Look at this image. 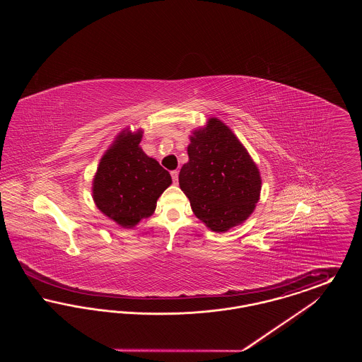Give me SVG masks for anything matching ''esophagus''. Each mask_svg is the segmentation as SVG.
<instances>
[{"label": "esophagus", "mask_w": 362, "mask_h": 362, "mask_svg": "<svg viewBox=\"0 0 362 362\" xmlns=\"http://www.w3.org/2000/svg\"><path fill=\"white\" fill-rule=\"evenodd\" d=\"M171 176H173V183H177V180H179V173H177V171H173Z\"/></svg>", "instance_id": "1"}]
</instances>
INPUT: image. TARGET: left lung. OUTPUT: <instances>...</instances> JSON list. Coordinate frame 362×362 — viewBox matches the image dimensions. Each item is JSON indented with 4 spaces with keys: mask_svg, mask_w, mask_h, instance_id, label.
I'll return each mask as SVG.
<instances>
[{
    "mask_svg": "<svg viewBox=\"0 0 362 362\" xmlns=\"http://www.w3.org/2000/svg\"><path fill=\"white\" fill-rule=\"evenodd\" d=\"M189 163L179 185L194 214L214 232L245 221L258 204L262 179L258 167L232 130L217 118L194 130Z\"/></svg>",
    "mask_w": 362,
    "mask_h": 362,
    "instance_id": "obj_1",
    "label": "left lung"
}]
</instances>
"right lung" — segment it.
<instances>
[{
  "label": "right lung",
  "instance_id": "1",
  "mask_svg": "<svg viewBox=\"0 0 362 362\" xmlns=\"http://www.w3.org/2000/svg\"><path fill=\"white\" fill-rule=\"evenodd\" d=\"M142 130H123L104 153L93 179V201L108 218L132 228L153 214L171 175L139 148Z\"/></svg>",
  "mask_w": 362,
  "mask_h": 362
}]
</instances>
